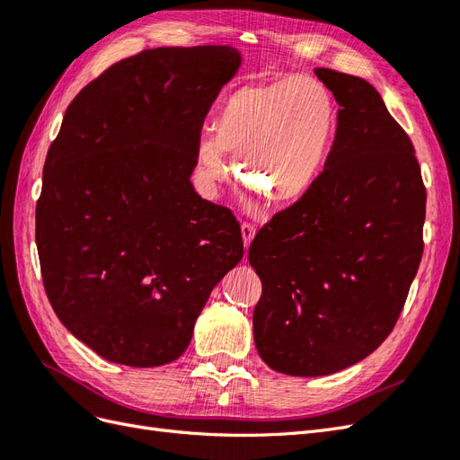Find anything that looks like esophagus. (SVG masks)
<instances>
[{
  "label": "esophagus",
  "instance_id": "obj_1",
  "mask_svg": "<svg viewBox=\"0 0 460 460\" xmlns=\"http://www.w3.org/2000/svg\"><path fill=\"white\" fill-rule=\"evenodd\" d=\"M255 232H257V230H255V226L252 225V222H243V225H242V235H243V245H245V249L249 247V243H252Z\"/></svg>",
  "mask_w": 460,
  "mask_h": 460
}]
</instances>
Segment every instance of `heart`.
I'll return each instance as SVG.
<instances>
[{"label":"heart","instance_id":"1","mask_svg":"<svg viewBox=\"0 0 460 460\" xmlns=\"http://www.w3.org/2000/svg\"><path fill=\"white\" fill-rule=\"evenodd\" d=\"M336 127V100L316 78L243 84L222 102L215 134L199 137V182L215 190L228 174L225 153H232L243 188L270 205L294 203L316 182Z\"/></svg>","mask_w":460,"mask_h":460}]
</instances>
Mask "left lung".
Listing matches in <instances>:
<instances>
[{
    "instance_id": "8db88e82",
    "label": "left lung",
    "mask_w": 460,
    "mask_h": 460,
    "mask_svg": "<svg viewBox=\"0 0 460 460\" xmlns=\"http://www.w3.org/2000/svg\"><path fill=\"white\" fill-rule=\"evenodd\" d=\"M314 73L341 107L324 171L249 245L262 284L257 351L289 376H326L378 349L424 252L426 188L411 137L367 80Z\"/></svg>"
}]
</instances>
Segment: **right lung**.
I'll return each instance as SVG.
<instances>
[{"mask_svg":"<svg viewBox=\"0 0 460 460\" xmlns=\"http://www.w3.org/2000/svg\"><path fill=\"white\" fill-rule=\"evenodd\" d=\"M240 63L230 46L144 49L78 92L49 146L41 280L65 328L111 363H172L243 257L234 213L190 182L203 120Z\"/></svg>","mask_w":460,"mask_h":460,"instance_id":"right-lung-1","label":"right lung"}]
</instances>
